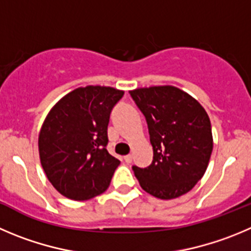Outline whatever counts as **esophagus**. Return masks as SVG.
Here are the masks:
<instances>
[{
    "instance_id": "obj_1",
    "label": "esophagus",
    "mask_w": 251,
    "mask_h": 251,
    "mask_svg": "<svg viewBox=\"0 0 251 251\" xmlns=\"http://www.w3.org/2000/svg\"><path fill=\"white\" fill-rule=\"evenodd\" d=\"M124 160H125L126 163H131L132 162V156H131V154H127V156H125V157H124Z\"/></svg>"
}]
</instances>
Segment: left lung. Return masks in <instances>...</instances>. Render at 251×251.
<instances>
[{
	"instance_id": "obj_1",
	"label": "left lung",
	"mask_w": 251,
	"mask_h": 251,
	"mask_svg": "<svg viewBox=\"0 0 251 251\" xmlns=\"http://www.w3.org/2000/svg\"><path fill=\"white\" fill-rule=\"evenodd\" d=\"M146 119L153 160L149 167L132 166L144 191L173 200L191 191L204 175L213 150L210 120L196 99L176 86L130 91Z\"/></svg>"
}]
</instances>
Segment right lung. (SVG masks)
I'll return each mask as SVG.
<instances>
[{"mask_svg":"<svg viewBox=\"0 0 251 251\" xmlns=\"http://www.w3.org/2000/svg\"><path fill=\"white\" fill-rule=\"evenodd\" d=\"M124 91L78 88L51 107L38 137L42 167L53 187L73 201L104 193L120 161L107 152L111 110Z\"/></svg>","mask_w":251,"mask_h":251,"instance_id":"add662e5","label":"right lung"}]
</instances>
